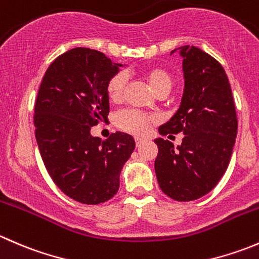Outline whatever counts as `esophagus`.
Here are the masks:
<instances>
[{"label": "esophagus", "instance_id": "34e87169", "mask_svg": "<svg viewBox=\"0 0 259 259\" xmlns=\"http://www.w3.org/2000/svg\"><path fill=\"white\" fill-rule=\"evenodd\" d=\"M144 143H145V139H143V138H139V137H135V144H137V146L143 145Z\"/></svg>", "mask_w": 259, "mask_h": 259}]
</instances>
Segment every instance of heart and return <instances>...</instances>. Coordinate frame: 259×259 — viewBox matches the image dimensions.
Here are the masks:
<instances>
[{"label":"heart","instance_id":"obj_1","mask_svg":"<svg viewBox=\"0 0 259 259\" xmlns=\"http://www.w3.org/2000/svg\"><path fill=\"white\" fill-rule=\"evenodd\" d=\"M144 76L155 94L160 90H164V89L170 90L171 79L165 70L159 69V67H150V69L146 70ZM125 83H126V76L122 72H117L108 81L106 94L111 101H114V103L120 101V99L122 98V94H124ZM151 120H153V117L150 115L142 113L139 110H134V109H125V110L117 113L115 116V124L124 132L133 133V134H144L148 130Z\"/></svg>","mask_w":259,"mask_h":259}]
</instances>
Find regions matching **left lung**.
Returning a JSON list of instances; mask_svg holds the SVG:
<instances>
[{
    "mask_svg": "<svg viewBox=\"0 0 259 259\" xmlns=\"http://www.w3.org/2000/svg\"><path fill=\"white\" fill-rule=\"evenodd\" d=\"M179 50L183 57L184 93L160 135L183 133L182 144L155 139V174L159 187L171 199L190 202L209 193L228 168L238 120L231 83L222 65L195 46Z\"/></svg>",
    "mask_w": 259,
    "mask_h": 259,
    "instance_id": "8db88e82",
    "label": "left lung"
}]
</instances>
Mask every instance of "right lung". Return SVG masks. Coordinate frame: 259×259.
I'll return each instance as SVG.
<instances>
[{"label": "right lung", "mask_w": 259, "mask_h": 259, "mask_svg": "<svg viewBox=\"0 0 259 259\" xmlns=\"http://www.w3.org/2000/svg\"><path fill=\"white\" fill-rule=\"evenodd\" d=\"M121 66L96 50L71 49L54 60L38 89L33 124L41 158L61 192L83 204L116 194L122 166L135 149L125 133L106 140L90 134L108 119L106 85Z\"/></svg>", "instance_id": "add662e5"}]
</instances>
